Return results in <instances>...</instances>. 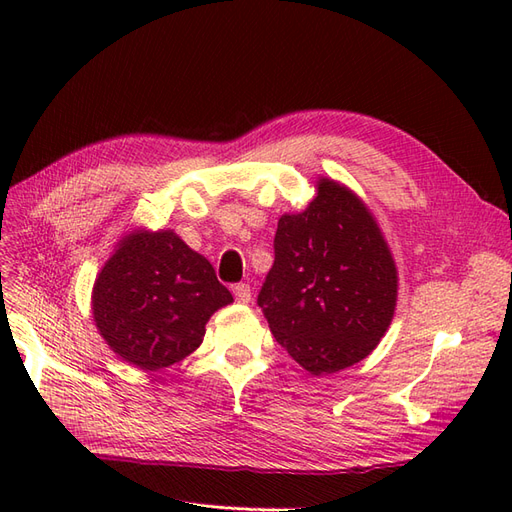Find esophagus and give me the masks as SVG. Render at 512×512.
I'll return each instance as SVG.
<instances>
[{
  "label": "esophagus",
  "instance_id": "obj_1",
  "mask_svg": "<svg viewBox=\"0 0 512 512\" xmlns=\"http://www.w3.org/2000/svg\"><path fill=\"white\" fill-rule=\"evenodd\" d=\"M232 294H235L237 303H250L252 288H250V284H237V286H232Z\"/></svg>",
  "mask_w": 512,
  "mask_h": 512
}]
</instances>
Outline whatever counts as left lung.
<instances>
[{
    "mask_svg": "<svg viewBox=\"0 0 512 512\" xmlns=\"http://www.w3.org/2000/svg\"><path fill=\"white\" fill-rule=\"evenodd\" d=\"M258 294L273 337L314 376L371 354L393 320L397 267L374 213L344 183L316 181L301 213H284Z\"/></svg>",
    "mask_w": 512,
    "mask_h": 512,
    "instance_id": "obj_1",
    "label": "left lung"
}]
</instances>
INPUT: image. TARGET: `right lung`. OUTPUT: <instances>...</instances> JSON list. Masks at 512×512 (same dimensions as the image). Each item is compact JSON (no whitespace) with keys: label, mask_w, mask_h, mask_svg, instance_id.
Segmentation results:
<instances>
[{"label":"right lung","mask_w":512,"mask_h":512,"mask_svg":"<svg viewBox=\"0 0 512 512\" xmlns=\"http://www.w3.org/2000/svg\"><path fill=\"white\" fill-rule=\"evenodd\" d=\"M230 303L211 262L173 230H130L91 290L98 333L121 361L145 371L192 354L209 318Z\"/></svg>","instance_id":"obj_1"}]
</instances>
